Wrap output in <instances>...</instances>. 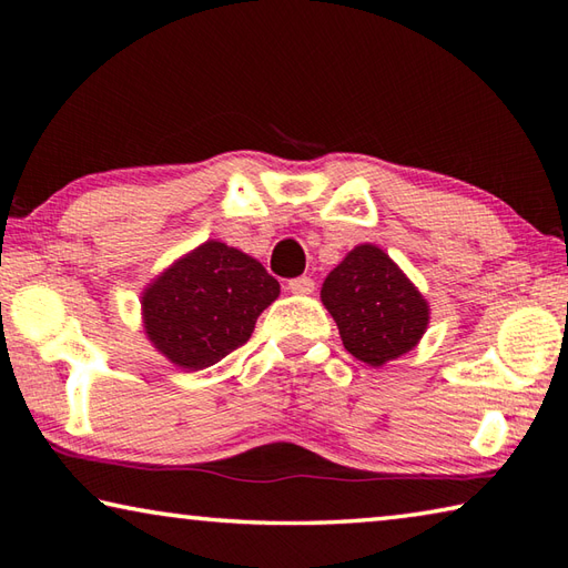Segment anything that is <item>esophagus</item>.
<instances>
[{"label":"esophagus","mask_w":568,"mask_h":568,"mask_svg":"<svg viewBox=\"0 0 568 568\" xmlns=\"http://www.w3.org/2000/svg\"><path fill=\"white\" fill-rule=\"evenodd\" d=\"M287 291L295 295H310V293H315V281H312L310 275L293 277V281H287Z\"/></svg>","instance_id":"obj_1"}]
</instances>
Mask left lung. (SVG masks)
Returning <instances> with one entry per match:
<instances>
[{
  "label": "left lung",
  "mask_w": 568,
  "mask_h": 568,
  "mask_svg": "<svg viewBox=\"0 0 568 568\" xmlns=\"http://www.w3.org/2000/svg\"><path fill=\"white\" fill-rule=\"evenodd\" d=\"M344 348L368 366L409 352L425 334V297L378 246H356L322 285Z\"/></svg>",
  "instance_id": "left-lung-1"
}]
</instances>
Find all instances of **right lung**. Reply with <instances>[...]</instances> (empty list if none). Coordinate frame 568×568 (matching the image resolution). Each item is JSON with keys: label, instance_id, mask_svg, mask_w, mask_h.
<instances>
[{"label": "right lung", "instance_id": "right-lung-1", "mask_svg": "<svg viewBox=\"0 0 568 568\" xmlns=\"http://www.w3.org/2000/svg\"><path fill=\"white\" fill-rule=\"evenodd\" d=\"M277 293L281 285L256 258L207 241L155 277L143 293V322L161 354L200 371L244 346Z\"/></svg>", "mask_w": 568, "mask_h": 568}]
</instances>
